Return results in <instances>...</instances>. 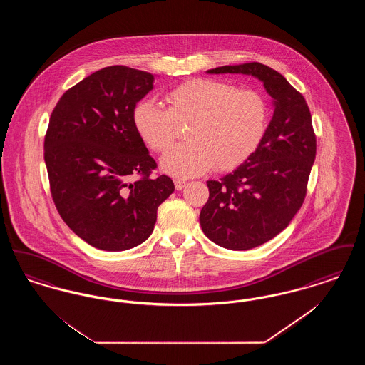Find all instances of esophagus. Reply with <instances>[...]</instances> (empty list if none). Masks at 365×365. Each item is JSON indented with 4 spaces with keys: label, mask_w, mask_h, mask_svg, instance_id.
Masks as SVG:
<instances>
[{
    "label": "esophagus",
    "mask_w": 365,
    "mask_h": 365,
    "mask_svg": "<svg viewBox=\"0 0 365 365\" xmlns=\"http://www.w3.org/2000/svg\"><path fill=\"white\" fill-rule=\"evenodd\" d=\"M174 183L176 190H182L186 186V180H183V179H175Z\"/></svg>",
    "instance_id": "obj_1"
}]
</instances>
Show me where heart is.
Returning a JSON list of instances; mask_svg holds the SVG:
<instances>
[{"label":"heart","instance_id":"b5f03b06","mask_svg":"<svg viewBox=\"0 0 365 365\" xmlns=\"http://www.w3.org/2000/svg\"><path fill=\"white\" fill-rule=\"evenodd\" d=\"M168 108L143 100L133 110L140 140L161 153L173 145L179 125H189L187 143L171 148L161 168L176 178L204 174L212 167L227 173L256 153L268 125V104L259 91L223 81L194 78L174 87Z\"/></svg>","mask_w":365,"mask_h":365}]
</instances>
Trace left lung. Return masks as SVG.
Wrapping results in <instances>:
<instances>
[{"instance_id":"1","label":"left lung","mask_w":365,"mask_h":365,"mask_svg":"<svg viewBox=\"0 0 365 365\" xmlns=\"http://www.w3.org/2000/svg\"><path fill=\"white\" fill-rule=\"evenodd\" d=\"M209 73L259 78L274 98V115L256 153L220 180H208L200 223L210 241L247 250L277 237L301 208L316 157L312 116L304 96L261 63L225 66Z\"/></svg>"}]
</instances>
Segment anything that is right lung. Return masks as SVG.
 Wrapping results in <instances>:
<instances>
[{
	"mask_svg": "<svg viewBox=\"0 0 365 365\" xmlns=\"http://www.w3.org/2000/svg\"><path fill=\"white\" fill-rule=\"evenodd\" d=\"M153 79L125 66L105 67L68 88L51 115L43 157L53 202L78 237L101 250L146 241L157 209L175 190L170 176H152L156 161L133 124Z\"/></svg>",
	"mask_w": 365,
	"mask_h": 365,
	"instance_id": "add662e5",
	"label": "right lung"
}]
</instances>
